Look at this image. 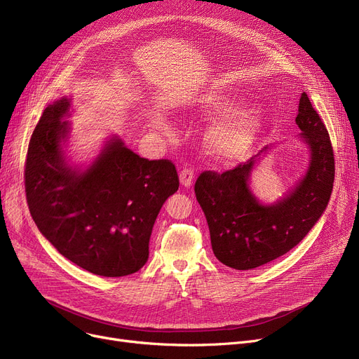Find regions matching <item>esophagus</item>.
Masks as SVG:
<instances>
[{"label":"esophagus","instance_id":"obj_1","mask_svg":"<svg viewBox=\"0 0 359 359\" xmlns=\"http://www.w3.org/2000/svg\"><path fill=\"white\" fill-rule=\"evenodd\" d=\"M194 177H195L194 168L184 165V167L180 170V183H182L184 187H189V186H192V183H194Z\"/></svg>","mask_w":359,"mask_h":359}]
</instances>
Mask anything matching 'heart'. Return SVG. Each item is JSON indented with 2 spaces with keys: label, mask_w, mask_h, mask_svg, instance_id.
<instances>
[{
  "label": "heart",
  "mask_w": 359,
  "mask_h": 359,
  "mask_svg": "<svg viewBox=\"0 0 359 359\" xmlns=\"http://www.w3.org/2000/svg\"><path fill=\"white\" fill-rule=\"evenodd\" d=\"M198 111L203 115H229L237 113L240 102L217 93H206L195 100ZM262 130V119L249 113H240L215 125L210 134V147L225 160H238L249 153Z\"/></svg>",
  "instance_id": "obj_1"
}]
</instances>
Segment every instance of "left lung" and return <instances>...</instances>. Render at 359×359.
<instances>
[{"mask_svg":"<svg viewBox=\"0 0 359 359\" xmlns=\"http://www.w3.org/2000/svg\"><path fill=\"white\" fill-rule=\"evenodd\" d=\"M298 128L311 153L304 179L282 201L262 205L249 189L256 157L224 173L202 172L195 195L208 222L215 257L238 271L255 269L285 255L303 240L329 203L334 156L329 132L306 93L301 94ZM269 147L263 148V151Z\"/></svg>","mask_w":359,"mask_h":359,"instance_id":"8db88e82","label":"left lung"}]
</instances>
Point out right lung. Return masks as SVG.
Segmentation results:
<instances>
[{"label":"right lung","mask_w":359,"mask_h":359,"mask_svg":"<svg viewBox=\"0 0 359 359\" xmlns=\"http://www.w3.org/2000/svg\"><path fill=\"white\" fill-rule=\"evenodd\" d=\"M68 99L37 122L25 164L26 199L37 229L75 265L100 276L135 273L148 260L153 225L179 189L170 160H147L113 138L83 173L65 164Z\"/></svg>","instance_id":"right-lung-1"}]
</instances>
